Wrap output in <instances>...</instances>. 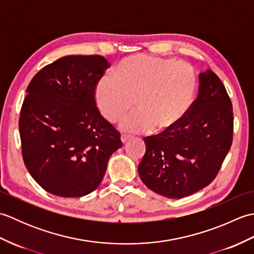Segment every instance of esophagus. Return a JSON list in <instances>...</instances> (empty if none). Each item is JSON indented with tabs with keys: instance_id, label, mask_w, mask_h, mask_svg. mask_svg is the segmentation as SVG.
<instances>
[{
	"instance_id": "esophagus-1",
	"label": "esophagus",
	"mask_w": 254,
	"mask_h": 254,
	"mask_svg": "<svg viewBox=\"0 0 254 254\" xmlns=\"http://www.w3.org/2000/svg\"><path fill=\"white\" fill-rule=\"evenodd\" d=\"M128 139H130V136H127V135H122L121 136V142H122V144H126Z\"/></svg>"
}]
</instances>
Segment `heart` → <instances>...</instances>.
Here are the masks:
<instances>
[{"label": "heart", "mask_w": 254, "mask_h": 254, "mask_svg": "<svg viewBox=\"0 0 254 254\" xmlns=\"http://www.w3.org/2000/svg\"><path fill=\"white\" fill-rule=\"evenodd\" d=\"M97 83L96 104L106 120L123 119L126 133L168 131L187 116L196 94V77L188 63L145 55L127 57Z\"/></svg>", "instance_id": "obj_1"}]
</instances>
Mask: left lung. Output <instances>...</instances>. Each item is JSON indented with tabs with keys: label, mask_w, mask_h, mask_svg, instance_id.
I'll return each instance as SVG.
<instances>
[{
	"label": "left lung",
	"mask_w": 254,
	"mask_h": 254,
	"mask_svg": "<svg viewBox=\"0 0 254 254\" xmlns=\"http://www.w3.org/2000/svg\"><path fill=\"white\" fill-rule=\"evenodd\" d=\"M198 96L175 127L144 138L138 175L149 190L182 198L202 190L220 169L233 142V106L225 86L207 69L198 76Z\"/></svg>",
	"instance_id": "left-lung-1"
}]
</instances>
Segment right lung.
Returning a JSON list of instances; mask_svg holds the SVG:
<instances>
[{"mask_svg":"<svg viewBox=\"0 0 254 254\" xmlns=\"http://www.w3.org/2000/svg\"><path fill=\"white\" fill-rule=\"evenodd\" d=\"M108 66L100 56H66L40 69L26 89L19 117L23 159L47 192L77 197L95 191L122 146L95 101Z\"/></svg>","mask_w":254,"mask_h":254,"instance_id":"1","label":"right lung"}]
</instances>
